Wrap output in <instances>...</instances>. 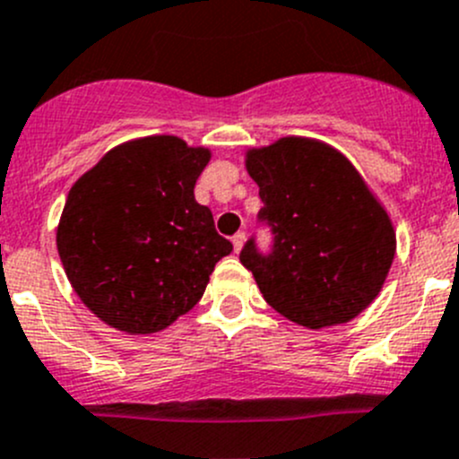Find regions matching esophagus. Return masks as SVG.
I'll list each match as a JSON object with an SVG mask.
<instances>
[{
	"mask_svg": "<svg viewBox=\"0 0 459 459\" xmlns=\"http://www.w3.org/2000/svg\"><path fill=\"white\" fill-rule=\"evenodd\" d=\"M244 239H247V235H244V230H239V233H235V235H233V248H235V253L242 251Z\"/></svg>",
	"mask_w": 459,
	"mask_h": 459,
	"instance_id": "1",
	"label": "esophagus"
}]
</instances>
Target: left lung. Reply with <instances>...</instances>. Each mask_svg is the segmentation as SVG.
Masks as SVG:
<instances>
[{
	"instance_id": "obj_1",
	"label": "left lung",
	"mask_w": 459,
	"mask_h": 459,
	"mask_svg": "<svg viewBox=\"0 0 459 459\" xmlns=\"http://www.w3.org/2000/svg\"><path fill=\"white\" fill-rule=\"evenodd\" d=\"M244 166L275 235L269 255L253 239L239 253L264 300L307 329L357 318L379 296L397 251L393 220L366 179L345 154L307 136L247 150Z\"/></svg>"
}]
</instances>
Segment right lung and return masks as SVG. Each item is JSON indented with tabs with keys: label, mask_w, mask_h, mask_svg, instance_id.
<instances>
[{
	"label": "right lung",
	"mask_w": 459,
	"mask_h": 459,
	"mask_svg": "<svg viewBox=\"0 0 459 459\" xmlns=\"http://www.w3.org/2000/svg\"><path fill=\"white\" fill-rule=\"evenodd\" d=\"M211 150L154 134L111 148L69 190L56 244L89 311L126 333L170 327L202 300L233 244L195 184Z\"/></svg>",
	"instance_id": "obj_1"
}]
</instances>
